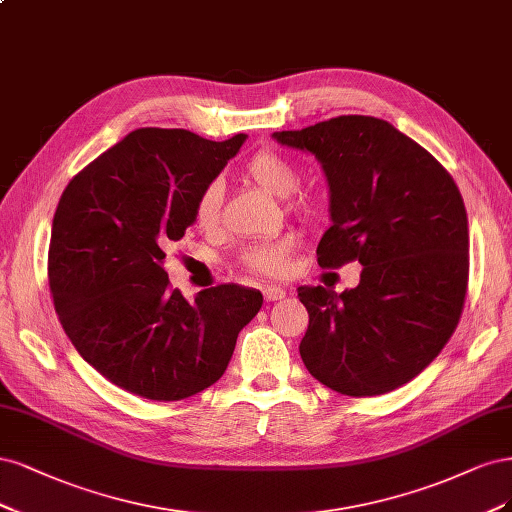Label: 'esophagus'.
Masks as SVG:
<instances>
[{"instance_id":"1","label":"esophagus","mask_w":512,"mask_h":512,"mask_svg":"<svg viewBox=\"0 0 512 512\" xmlns=\"http://www.w3.org/2000/svg\"><path fill=\"white\" fill-rule=\"evenodd\" d=\"M263 298H266V302L283 300L285 298V289L278 287V285H266V287H263Z\"/></svg>"}]
</instances>
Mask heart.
<instances>
[{
    "label": "heart",
    "instance_id": "1",
    "mask_svg": "<svg viewBox=\"0 0 512 512\" xmlns=\"http://www.w3.org/2000/svg\"><path fill=\"white\" fill-rule=\"evenodd\" d=\"M242 174L253 180L263 191L276 197H289L300 183V172L295 163L285 157L283 153L274 151V148H259L249 159L242 163ZM221 200L223 191L219 183H208L200 193H197L193 202V219L202 229L217 227L221 217ZM321 197L315 193H302L291 202V208L312 217L321 210ZM289 238H276V240H263L251 244L244 249L240 261L246 270L257 274H280L287 268V255H289Z\"/></svg>",
    "mask_w": 512,
    "mask_h": 512
}]
</instances>
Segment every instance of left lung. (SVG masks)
Listing matches in <instances>:
<instances>
[{"instance_id":"1","label":"left lung","mask_w":512,"mask_h":512,"mask_svg":"<svg viewBox=\"0 0 512 512\" xmlns=\"http://www.w3.org/2000/svg\"><path fill=\"white\" fill-rule=\"evenodd\" d=\"M274 138L315 155L334 225L317 261H359L355 289L298 287L300 355L325 387L372 398L423 372L453 336L468 291V217L453 176L391 123L344 114Z\"/></svg>"}]
</instances>
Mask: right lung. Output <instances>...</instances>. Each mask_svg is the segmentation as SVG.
I'll list each match as a JSON object with an SVG mask.
<instances>
[{
  "label": "right lung",
  "mask_w": 512,
  "mask_h": 512,
  "mask_svg": "<svg viewBox=\"0 0 512 512\" xmlns=\"http://www.w3.org/2000/svg\"><path fill=\"white\" fill-rule=\"evenodd\" d=\"M187 129L142 127L82 168L61 193L48 246V287L80 357L112 385L176 402L223 376L263 295L238 285L170 287L166 249L185 236L193 202L232 159Z\"/></svg>",
  "instance_id": "1"
}]
</instances>
